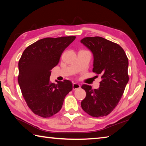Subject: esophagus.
<instances>
[{
    "label": "esophagus",
    "mask_w": 146,
    "mask_h": 146,
    "mask_svg": "<svg viewBox=\"0 0 146 146\" xmlns=\"http://www.w3.org/2000/svg\"><path fill=\"white\" fill-rule=\"evenodd\" d=\"M80 88V84L77 83H73V90H76V89H78Z\"/></svg>",
    "instance_id": "34e87169"
}]
</instances>
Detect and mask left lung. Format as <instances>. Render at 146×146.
I'll return each instance as SVG.
<instances>
[{
    "instance_id": "1",
    "label": "left lung",
    "mask_w": 146,
    "mask_h": 146,
    "mask_svg": "<svg viewBox=\"0 0 146 146\" xmlns=\"http://www.w3.org/2000/svg\"><path fill=\"white\" fill-rule=\"evenodd\" d=\"M81 42L93 52V72L102 79L98 89L82 86L86 94L82 108L92 117L107 116L119 104L129 82L128 58L120 46L102 37H86Z\"/></svg>"
}]
</instances>
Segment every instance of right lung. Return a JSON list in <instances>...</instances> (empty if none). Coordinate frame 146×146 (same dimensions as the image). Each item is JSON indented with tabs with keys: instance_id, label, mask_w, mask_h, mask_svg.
I'll return each mask as SVG.
<instances>
[{
	"instance_id": "right-lung-1",
	"label": "right lung",
	"mask_w": 146,
	"mask_h": 146,
	"mask_svg": "<svg viewBox=\"0 0 146 146\" xmlns=\"http://www.w3.org/2000/svg\"><path fill=\"white\" fill-rule=\"evenodd\" d=\"M76 37L46 38L29 45L19 61L18 83L27 106L34 113L49 118L61 110L64 99L72 90L70 80L51 83V70Z\"/></svg>"
}]
</instances>
